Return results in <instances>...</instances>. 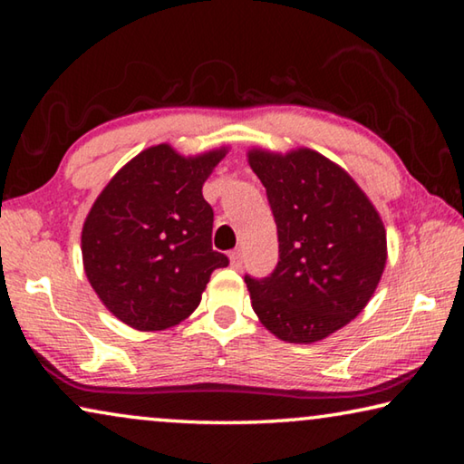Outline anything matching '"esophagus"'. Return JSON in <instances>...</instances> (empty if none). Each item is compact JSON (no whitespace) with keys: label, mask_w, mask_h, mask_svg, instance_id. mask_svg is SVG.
I'll return each mask as SVG.
<instances>
[{"label":"esophagus","mask_w":464,"mask_h":464,"mask_svg":"<svg viewBox=\"0 0 464 464\" xmlns=\"http://www.w3.org/2000/svg\"><path fill=\"white\" fill-rule=\"evenodd\" d=\"M229 260H231V268H241V254H239V249H233L231 254H229Z\"/></svg>","instance_id":"obj_1"}]
</instances>
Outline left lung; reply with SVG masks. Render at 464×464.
I'll return each mask as SVG.
<instances>
[{"mask_svg":"<svg viewBox=\"0 0 464 464\" xmlns=\"http://www.w3.org/2000/svg\"><path fill=\"white\" fill-rule=\"evenodd\" d=\"M278 229V264L246 274L251 307L280 340L311 343L371 301L387 262V235L371 200L342 168L311 149L249 151Z\"/></svg>","mask_w":464,"mask_h":464,"instance_id":"8db88e82","label":"left lung"}]
</instances>
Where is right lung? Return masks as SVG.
<instances>
[{"mask_svg":"<svg viewBox=\"0 0 464 464\" xmlns=\"http://www.w3.org/2000/svg\"><path fill=\"white\" fill-rule=\"evenodd\" d=\"M225 149L198 157L145 149L93 202L82 233L83 268L114 317L140 332L178 325L229 257L213 249L202 184Z\"/></svg>","mask_w":464,"mask_h":464,"instance_id":"1","label":"right lung"}]
</instances>
